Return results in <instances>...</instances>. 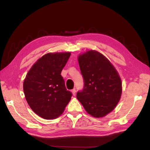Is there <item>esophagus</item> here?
<instances>
[{
  "label": "esophagus",
  "instance_id": "1",
  "mask_svg": "<svg viewBox=\"0 0 150 150\" xmlns=\"http://www.w3.org/2000/svg\"><path fill=\"white\" fill-rule=\"evenodd\" d=\"M71 92H72V94H73V95H75V94H76V90H75V89H73V90H71Z\"/></svg>",
  "mask_w": 150,
  "mask_h": 150
}]
</instances>
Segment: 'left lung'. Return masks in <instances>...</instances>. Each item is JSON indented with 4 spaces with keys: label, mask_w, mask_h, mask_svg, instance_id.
Wrapping results in <instances>:
<instances>
[{
    "label": "left lung",
    "mask_w": 150,
    "mask_h": 150,
    "mask_svg": "<svg viewBox=\"0 0 150 150\" xmlns=\"http://www.w3.org/2000/svg\"><path fill=\"white\" fill-rule=\"evenodd\" d=\"M84 88L77 93L87 112L94 117L106 116L116 107L122 94L119 73L106 57L95 50L78 57Z\"/></svg>",
    "instance_id": "1"
}]
</instances>
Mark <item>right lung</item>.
Returning <instances> with one entry per match:
<instances>
[{
	"label": "right lung",
	"instance_id": "1",
	"mask_svg": "<svg viewBox=\"0 0 150 150\" xmlns=\"http://www.w3.org/2000/svg\"><path fill=\"white\" fill-rule=\"evenodd\" d=\"M70 55V52L46 54L34 64L24 79L27 103L43 119H56L71 99L72 93L67 90L60 75Z\"/></svg>",
	"mask_w": 150,
	"mask_h": 150
}]
</instances>
